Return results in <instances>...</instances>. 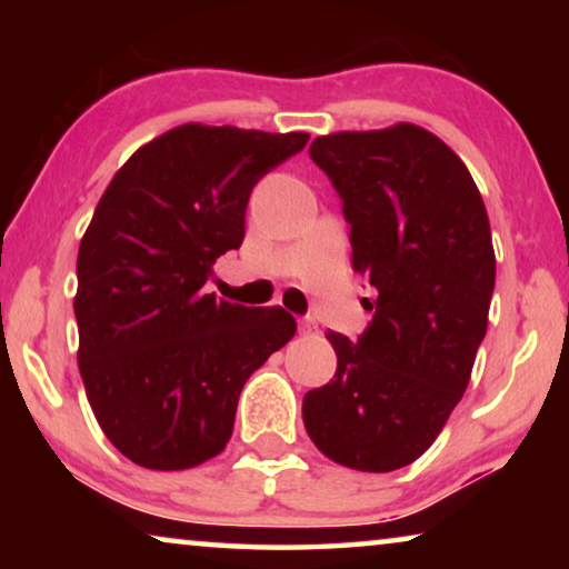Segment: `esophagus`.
Masks as SVG:
<instances>
[{
  "label": "esophagus",
  "instance_id": "34e87169",
  "mask_svg": "<svg viewBox=\"0 0 569 569\" xmlns=\"http://www.w3.org/2000/svg\"><path fill=\"white\" fill-rule=\"evenodd\" d=\"M298 329H300V333H313L318 326H316L313 318L306 316V318H300V321H298Z\"/></svg>",
  "mask_w": 569,
  "mask_h": 569
}]
</instances>
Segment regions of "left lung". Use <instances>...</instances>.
Returning a JSON list of instances; mask_svg holds the SVG:
<instances>
[{
	"label": "left lung",
	"mask_w": 569,
	"mask_h": 569,
	"mask_svg": "<svg viewBox=\"0 0 569 569\" xmlns=\"http://www.w3.org/2000/svg\"><path fill=\"white\" fill-rule=\"evenodd\" d=\"M310 158L378 300L357 341L326 333L337 372L306 393L302 422L331 461L396 471L432 446L469 386L495 290L487 209L461 158L415 123L318 137Z\"/></svg>",
	"instance_id": "8db88e82"
}]
</instances>
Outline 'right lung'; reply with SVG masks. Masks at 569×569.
<instances>
[{"label":"right lung","mask_w":569,"mask_h":569,"mask_svg":"<svg viewBox=\"0 0 569 569\" xmlns=\"http://www.w3.org/2000/svg\"><path fill=\"white\" fill-rule=\"evenodd\" d=\"M308 139L183 123L139 147L100 197L77 253V362L129 461L181 471L222 453L246 380L295 337L284 308L232 306L204 284L243 243L253 186Z\"/></svg>","instance_id":"obj_1"}]
</instances>
